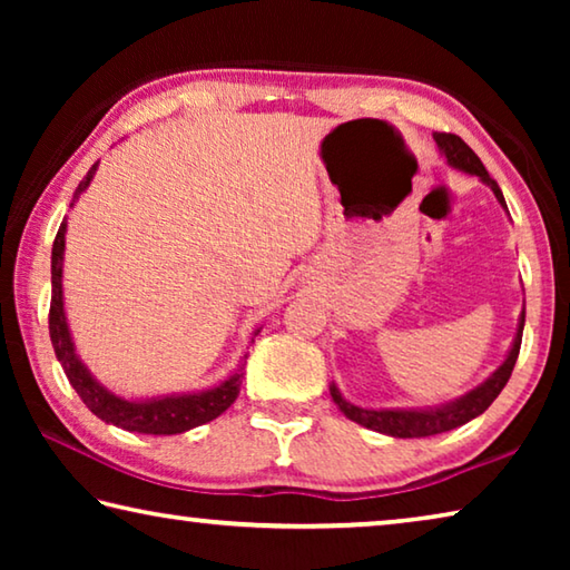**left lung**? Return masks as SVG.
<instances>
[{"mask_svg":"<svg viewBox=\"0 0 570 570\" xmlns=\"http://www.w3.org/2000/svg\"><path fill=\"white\" fill-rule=\"evenodd\" d=\"M432 138H435L440 156L448 160L450 168L468 173V176H478L490 190L495 193L498 204L508 210L503 190H500L498 183L488 176L482 160L475 156V153H472V148L465 140L458 138V135H450V132H432ZM523 326H525V308L518 316V330L513 336V344H510L505 360L500 362L498 370L490 372L488 377L478 384V387H472L470 392L460 394V397L450 400V402L432 404V407H360V404L346 400L342 390L336 387L334 382L330 384V394L346 420L362 424V428H366V430L382 432V435H390V438L440 435V432L455 430V428H460V424L475 420L478 414L485 412L490 404H493L498 394L503 392V387L510 380V374H513L515 360H518L520 340H523Z\"/></svg>","mask_w":570,"mask_h":570,"instance_id":"left-lung-1","label":"left lung"}]
</instances>
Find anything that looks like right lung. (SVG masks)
<instances>
[{"label": "right lung", "instance_id": "add662e5", "mask_svg": "<svg viewBox=\"0 0 570 570\" xmlns=\"http://www.w3.org/2000/svg\"><path fill=\"white\" fill-rule=\"evenodd\" d=\"M100 160L88 170V176L80 180V186L75 188L72 204L85 190L90 188V183L98 173ZM65 234H67V218L62 220L60 230H57L55 244H52V304H50V340L55 346L57 362L62 364L67 380L80 394V400L88 404L92 414H98L102 422L115 424L128 432H142V435H180L198 424H206L216 420L218 414H224L230 404L236 402L240 380H244V366L246 356H240V362L226 380H220L214 387L196 390V392H170L158 394V397H122V394L112 392L95 377L88 370V364L80 360L77 346L72 340L70 324H67L65 314V292H62V266H65ZM262 326L250 334V342L258 336Z\"/></svg>", "mask_w": 570, "mask_h": 570}]
</instances>
